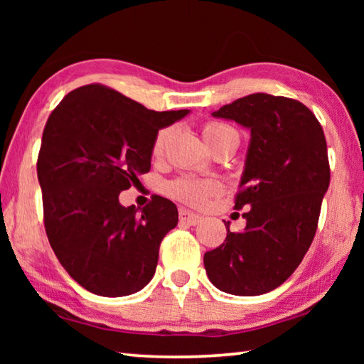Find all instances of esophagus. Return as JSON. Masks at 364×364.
Returning <instances> with one entry per match:
<instances>
[{
	"mask_svg": "<svg viewBox=\"0 0 364 364\" xmlns=\"http://www.w3.org/2000/svg\"><path fill=\"white\" fill-rule=\"evenodd\" d=\"M180 221L181 223H186V225H191L194 226L200 221V217L194 212H189L186 210V208H180Z\"/></svg>",
	"mask_w": 364,
	"mask_h": 364,
	"instance_id": "esophagus-1",
	"label": "esophagus"
}]
</instances>
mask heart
Masks as SVG:
<instances>
[{"label":"heart","instance_id":"obj_1","mask_svg":"<svg viewBox=\"0 0 364 364\" xmlns=\"http://www.w3.org/2000/svg\"><path fill=\"white\" fill-rule=\"evenodd\" d=\"M226 132H232V128L221 125V123H207L204 127V138L205 141L213 139L223 134ZM171 130L170 128H164L157 133L156 139H154V146L152 151L154 154H160L164 149L165 143L170 136ZM220 191V183L215 180H199V178H193V176H184L176 180L175 183L170 184V194L175 196L176 199L188 202V204L193 205H200L208 199V197L217 194Z\"/></svg>","mask_w":364,"mask_h":364}]
</instances>
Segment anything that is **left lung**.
Segmentation results:
<instances>
[{
  "mask_svg": "<svg viewBox=\"0 0 364 364\" xmlns=\"http://www.w3.org/2000/svg\"><path fill=\"white\" fill-rule=\"evenodd\" d=\"M247 128L250 141L234 208L250 207L241 232L207 252L212 284L232 295H262L291 276L315 237L329 188L328 146L315 114L289 97L254 93L212 112Z\"/></svg>",
  "mask_w": 364,
  "mask_h": 364,
  "instance_id": "8db88e82",
  "label": "left lung"
}]
</instances>
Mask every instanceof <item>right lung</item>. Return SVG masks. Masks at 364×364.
I'll use <instances>...</instances> for the list:
<instances>
[{"label":"right lung","mask_w":364,"mask_h":364,"mask_svg":"<svg viewBox=\"0 0 364 364\" xmlns=\"http://www.w3.org/2000/svg\"><path fill=\"white\" fill-rule=\"evenodd\" d=\"M189 112H156L86 85L49 115L36 164L45 228L60 264L86 291L123 297L152 279L160 242L178 223L176 205L154 196L143 208L123 207L119 196L151 170L159 130Z\"/></svg>","instance_id":"obj_1"}]
</instances>
